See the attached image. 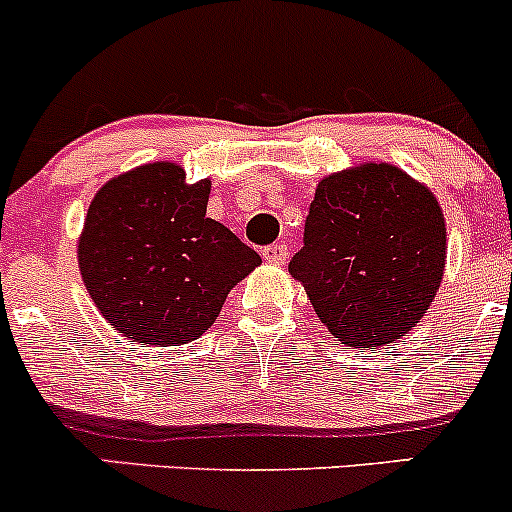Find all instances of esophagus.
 Returning <instances> with one entry per match:
<instances>
[{
	"label": "esophagus",
	"instance_id": "esophagus-1",
	"mask_svg": "<svg viewBox=\"0 0 512 512\" xmlns=\"http://www.w3.org/2000/svg\"><path fill=\"white\" fill-rule=\"evenodd\" d=\"M288 256V246L286 244H271L263 249V258H266L268 263H283Z\"/></svg>",
	"mask_w": 512,
	"mask_h": 512
}]
</instances>
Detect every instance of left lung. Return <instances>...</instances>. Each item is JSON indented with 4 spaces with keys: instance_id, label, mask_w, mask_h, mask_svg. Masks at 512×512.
Instances as JSON below:
<instances>
[{
    "instance_id": "left-lung-1",
    "label": "left lung",
    "mask_w": 512,
    "mask_h": 512,
    "mask_svg": "<svg viewBox=\"0 0 512 512\" xmlns=\"http://www.w3.org/2000/svg\"><path fill=\"white\" fill-rule=\"evenodd\" d=\"M446 249L434 192L397 165L365 162L320 179L288 271L340 345L384 347L424 318Z\"/></svg>"
}]
</instances>
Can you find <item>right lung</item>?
I'll list each match as a JSON object with an SVG mask.
<instances>
[{
    "label": "right lung",
    "instance_id": "obj_1",
    "mask_svg": "<svg viewBox=\"0 0 512 512\" xmlns=\"http://www.w3.org/2000/svg\"><path fill=\"white\" fill-rule=\"evenodd\" d=\"M209 179L189 184L177 162H147L108 179L78 236L83 286L105 320L147 347L207 333L226 295L261 263L207 217Z\"/></svg>",
    "mask_w": 512,
    "mask_h": 512
}]
</instances>
